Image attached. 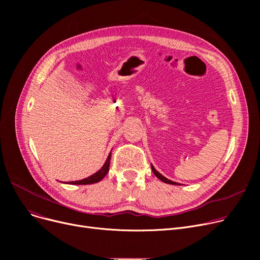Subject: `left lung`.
Returning <instances> with one entry per match:
<instances>
[{"label":"left lung","instance_id":"obj_1","mask_svg":"<svg viewBox=\"0 0 260 260\" xmlns=\"http://www.w3.org/2000/svg\"><path fill=\"white\" fill-rule=\"evenodd\" d=\"M152 166V165H151ZM152 171H153V173L155 174V176L157 177V178H159L161 181H163V182H166V183H169V184H174V185H178V183L177 182H174V181H171V180H169L168 178H166L165 176H162L160 173H158L156 170H155V168L152 166Z\"/></svg>","mask_w":260,"mask_h":260}]
</instances>
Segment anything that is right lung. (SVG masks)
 <instances>
[{"instance_id": "add662e5", "label": "right lung", "mask_w": 260, "mask_h": 260, "mask_svg": "<svg viewBox=\"0 0 260 260\" xmlns=\"http://www.w3.org/2000/svg\"><path fill=\"white\" fill-rule=\"evenodd\" d=\"M111 156H112V153H109L104 166L101 168L100 171H98L95 174L91 175L90 177H88V178H85L83 180H79V181H72V182H67L70 184H91V183H95V182H99L100 180H102L105 175L108 173V170H109V161H111Z\"/></svg>"}]
</instances>
